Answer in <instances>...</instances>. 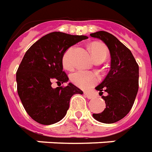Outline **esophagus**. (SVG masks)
<instances>
[{
	"instance_id": "esophagus-1",
	"label": "esophagus",
	"mask_w": 152,
	"mask_h": 152,
	"mask_svg": "<svg viewBox=\"0 0 152 152\" xmlns=\"http://www.w3.org/2000/svg\"><path fill=\"white\" fill-rule=\"evenodd\" d=\"M84 95L86 96V97H87V99H92L93 97H94L92 94H90V93L88 92H84Z\"/></svg>"
}]
</instances>
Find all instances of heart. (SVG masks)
<instances>
[{
	"label": "heart",
	"instance_id": "b5f03b06",
	"mask_svg": "<svg viewBox=\"0 0 152 152\" xmlns=\"http://www.w3.org/2000/svg\"><path fill=\"white\" fill-rule=\"evenodd\" d=\"M90 50L95 60H104L108 56V49L101 43H93L90 45ZM73 53L74 48L71 47L65 51L62 57V64L66 69H70L73 66ZM72 83L80 88L87 89L91 87L98 82V76L92 72L77 70L70 76Z\"/></svg>",
	"mask_w": 152,
	"mask_h": 152
}]
</instances>
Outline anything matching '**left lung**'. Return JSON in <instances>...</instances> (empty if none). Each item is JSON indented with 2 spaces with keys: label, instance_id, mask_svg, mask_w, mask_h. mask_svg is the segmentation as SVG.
<instances>
[{
  "label": "left lung",
  "instance_id": "1",
  "mask_svg": "<svg viewBox=\"0 0 152 152\" xmlns=\"http://www.w3.org/2000/svg\"><path fill=\"white\" fill-rule=\"evenodd\" d=\"M93 38L99 39L108 47L111 56L110 70L104 81L96 87L102 96L106 108L100 113H93L99 122L112 124L129 113L138 91V65L128 48L114 35L106 31L91 33Z\"/></svg>",
  "mask_w": 152,
  "mask_h": 152
}]
</instances>
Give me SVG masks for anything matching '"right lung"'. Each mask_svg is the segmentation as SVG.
<instances>
[{
    "label": "right lung",
    "mask_w": 152,
    "mask_h": 152,
    "mask_svg": "<svg viewBox=\"0 0 152 152\" xmlns=\"http://www.w3.org/2000/svg\"><path fill=\"white\" fill-rule=\"evenodd\" d=\"M86 35L51 32L31 46L16 73L18 94L30 117L42 125H52L65 117L75 94H83L63 71L62 57L69 48L86 39ZM56 81L58 87H51Z\"/></svg>",
    "instance_id": "add662e5"
}]
</instances>
